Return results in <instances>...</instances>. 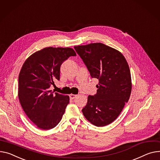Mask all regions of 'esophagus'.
Instances as JSON below:
<instances>
[{
	"instance_id": "esophagus-1",
	"label": "esophagus",
	"mask_w": 160,
	"mask_h": 160,
	"mask_svg": "<svg viewBox=\"0 0 160 160\" xmlns=\"http://www.w3.org/2000/svg\"><path fill=\"white\" fill-rule=\"evenodd\" d=\"M77 97V94H70L69 97L71 99H74Z\"/></svg>"
}]
</instances>
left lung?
I'll list each match as a JSON object with an SVG mask.
<instances>
[{
	"mask_svg": "<svg viewBox=\"0 0 160 160\" xmlns=\"http://www.w3.org/2000/svg\"><path fill=\"white\" fill-rule=\"evenodd\" d=\"M92 78L99 80L97 92L89 96L83 116L97 127L114 122L128 102L132 82L130 69L121 52L102 43L74 46Z\"/></svg>",
	"mask_w": 160,
	"mask_h": 160,
	"instance_id": "obj_1",
	"label": "left lung"
}]
</instances>
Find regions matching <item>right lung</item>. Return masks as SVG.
Returning a JSON list of instances; mask_svg holds the SVG:
<instances>
[{"label": "right lung", "instance_id": "add662e5", "mask_svg": "<svg viewBox=\"0 0 160 160\" xmlns=\"http://www.w3.org/2000/svg\"><path fill=\"white\" fill-rule=\"evenodd\" d=\"M77 54L71 48L48 47L36 51L24 62L18 76V97L29 120L39 129H51L60 122L69 97L49 88L60 80L62 62Z\"/></svg>", "mask_w": 160, "mask_h": 160}]
</instances>
